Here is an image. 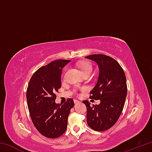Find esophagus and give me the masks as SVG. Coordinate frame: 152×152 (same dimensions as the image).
Returning <instances> with one entry per match:
<instances>
[{"label": "esophagus", "mask_w": 152, "mask_h": 152, "mask_svg": "<svg viewBox=\"0 0 152 152\" xmlns=\"http://www.w3.org/2000/svg\"><path fill=\"white\" fill-rule=\"evenodd\" d=\"M74 103H75V104H77V103H78V102H79V101H78V100L75 99V100H74Z\"/></svg>", "instance_id": "obj_1"}]
</instances>
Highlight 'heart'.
Listing matches in <instances>:
<instances>
[{"mask_svg":"<svg viewBox=\"0 0 152 152\" xmlns=\"http://www.w3.org/2000/svg\"><path fill=\"white\" fill-rule=\"evenodd\" d=\"M78 68L80 69L82 73L84 74L86 73H91L92 71V65L91 62H89L88 61H79L77 64Z\"/></svg>","mask_w":152,"mask_h":152,"instance_id":"heart-1","label":"heart"}]
</instances>
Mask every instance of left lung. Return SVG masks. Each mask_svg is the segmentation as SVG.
I'll list each match as a JSON object with an SVG mask.
<instances>
[{
    "instance_id": "1",
    "label": "left lung",
    "mask_w": 152,
    "mask_h": 152,
    "mask_svg": "<svg viewBox=\"0 0 152 152\" xmlns=\"http://www.w3.org/2000/svg\"><path fill=\"white\" fill-rule=\"evenodd\" d=\"M85 58L99 67V78L90 98L101 101L92 106L88 101H82L87 109V124L93 130L103 132L116 123L123 111L127 92L126 76L120 64L110 56L94 54Z\"/></svg>"
}]
</instances>
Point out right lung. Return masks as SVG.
Returning <instances> with one entry per match:
<instances>
[{
  "instance_id": "add662e5",
  "label": "right lung",
  "mask_w": 152,
  "mask_h": 152,
  "mask_svg": "<svg viewBox=\"0 0 152 152\" xmlns=\"http://www.w3.org/2000/svg\"><path fill=\"white\" fill-rule=\"evenodd\" d=\"M70 61L57 60L42 67L28 84L26 96L31 118L37 130L46 137L56 138L64 134L74 105L72 99L64 104L55 102L56 92L61 88V70Z\"/></svg>"
}]
</instances>
